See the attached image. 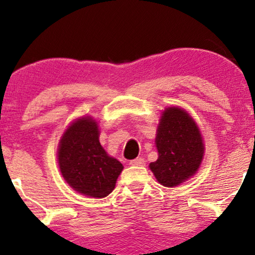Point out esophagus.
<instances>
[{
    "mask_svg": "<svg viewBox=\"0 0 255 255\" xmlns=\"http://www.w3.org/2000/svg\"><path fill=\"white\" fill-rule=\"evenodd\" d=\"M130 165L131 166H144L145 165V160L142 158H137V159H133L130 161Z\"/></svg>",
    "mask_w": 255,
    "mask_h": 255,
    "instance_id": "34e87169",
    "label": "esophagus"
}]
</instances>
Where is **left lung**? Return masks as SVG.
Masks as SVG:
<instances>
[{
	"instance_id": "8db88e82",
	"label": "left lung",
	"mask_w": 255,
	"mask_h": 255,
	"mask_svg": "<svg viewBox=\"0 0 255 255\" xmlns=\"http://www.w3.org/2000/svg\"><path fill=\"white\" fill-rule=\"evenodd\" d=\"M155 145L159 156L149 163V169L162 186H179L200 168L204 144L200 128L186 110L166 108L156 130Z\"/></svg>"
}]
</instances>
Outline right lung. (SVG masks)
Here are the masks:
<instances>
[{
	"label": "right lung",
	"instance_id": "right-lung-1",
	"mask_svg": "<svg viewBox=\"0 0 255 255\" xmlns=\"http://www.w3.org/2000/svg\"><path fill=\"white\" fill-rule=\"evenodd\" d=\"M95 120L81 117L69 125L59 142L58 162L61 175L78 193L102 198L115 189L123 170L117 159L101 146Z\"/></svg>",
	"mask_w": 255,
	"mask_h": 255
}]
</instances>
